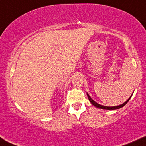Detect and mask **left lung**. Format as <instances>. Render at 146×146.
<instances>
[{
    "mask_svg": "<svg viewBox=\"0 0 146 146\" xmlns=\"http://www.w3.org/2000/svg\"><path fill=\"white\" fill-rule=\"evenodd\" d=\"M87 95H88V99H89L90 102H91V104H93L94 106H95V107H98V108L102 109V110H118V109L121 108V107H123V106H124L125 104H126V103H127L128 102H129V100H130V99H131V96L130 98H129V99H128V100H126V102H125L124 103H123V104H120V105H118V106H114V107H107V106H103V105H101V104H98V103H97L96 102L94 101L93 100H92V98H91L90 97V95H88V93H87Z\"/></svg>",
    "mask_w": 146,
    "mask_h": 146,
    "instance_id": "8db88e82",
    "label": "left lung"
}]
</instances>
